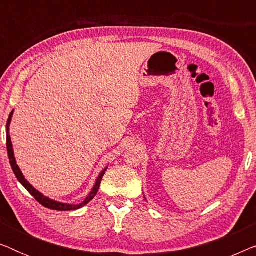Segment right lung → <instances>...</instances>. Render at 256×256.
Returning <instances> with one entry per match:
<instances>
[{"label":"right lung","instance_id":"1","mask_svg":"<svg viewBox=\"0 0 256 256\" xmlns=\"http://www.w3.org/2000/svg\"><path fill=\"white\" fill-rule=\"evenodd\" d=\"M12 114H14V110L12 112V113H10L9 118H8V122H6V150H8V156H9V160H10V166H12V169L14 171V174H15V176H16L17 180H18L20 183L22 184L23 186L26 188L28 191L30 192V194L32 196V197L36 199V200L40 202V204H42L43 206H45V208H50V210H56V211H72V210H78L80 208H82V206H85L86 204H88V202L92 200L94 197H96V194H98V191H99L101 180H102V177H104V171L107 170V168H104V170L101 171V174H99V177H98L96 184H94L92 191H90V194L85 198V200H84L82 202H80V204H78V205L64 204V202H59L52 200V199L45 197L44 194H42L40 191H37L36 188H34L32 185H31L29 182H28L26 178H24L22 171H20V169L18 166H17V163H16L15 156H14L12 143V140H10V135H9V124H10V121H12Z\"/></svg>","mask_w":256,"mask_h":256}]
</instances>
